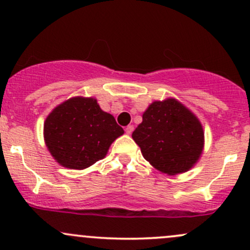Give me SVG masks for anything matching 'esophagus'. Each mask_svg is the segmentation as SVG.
<instances>
[{"instance_id":"obj_1","label":"esophagus","mask_w":250,"mask_h":250,"mask_svg":"<svg viewBox=\"0 0 250 250\" xmlns=\"http://www.w3.org/2000/svg\"><path fill=\"white\" fill-rule=\"evenodd\" d=\"M125 133H127L128 135H130L131 133H133V130H134V127L133 125H127V127H125Z\"/></svg>"}]
</instances>
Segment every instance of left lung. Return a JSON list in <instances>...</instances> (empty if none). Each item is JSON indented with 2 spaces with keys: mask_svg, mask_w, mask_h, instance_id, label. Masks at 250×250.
I'll use <instances>...</instances> for the list:
<instances>
[{
  "mask_svg": "<svg viewBox=\"0 0 250 250\" xmlns=\"http://www.w3.org/2000/svg\"><path fill=\"white\" fill-rule=\"evenodd\" d=\"M131 136L143 157L167 175L189 170L200 159L205 145L199 119L171 97L151 103Z\"/></svg>",
  "mask_w": 250,
  "mask_h": 250,
  "instance_id": "obj_1",
  "label": "left lung"
}]
</instances>
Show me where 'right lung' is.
Masks as SVG:
<instances>
[{
    "label": "right lung",
    "mask_w": 250,
    "mask_h": 250,
    "mask_svg": "<svg viewBox=\"0 0 250 250\" xmlns=\"http://www.w3.org/2000/svg\"><path fill=\"white\" fill-rule=\"evenodd\" d=\"M123 129L103 111L94 97H71L44 121V141L51 156L69 169H81L102 160Z\"/></svg>",
    "instance_id": "1"
}]
</instances>
